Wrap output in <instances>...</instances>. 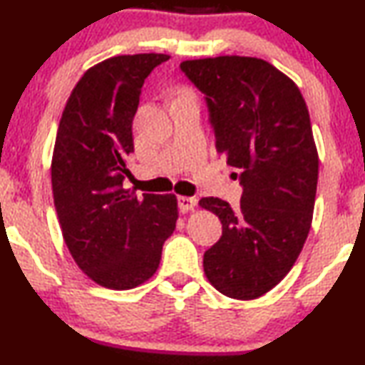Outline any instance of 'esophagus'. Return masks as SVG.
I'll use <instances>...</instances> for the list:
<instances>
[{
  "label": "esophagus",
  "mask_w": 365,
  "mask_h": 365,
  "mask_svg": "<svg viewBox=\"0 0 365 365\" xmlns=\"http://www.w3.org/2000/svg\"><path fill=\"white\" fill-rule=\"evenodd\" d=\"M197 199L196 197H187V196H179L178 197V206L181 211H192L196 207Z\"/></svg>",
  "instance_id": "obj_1"
}]
</instances>
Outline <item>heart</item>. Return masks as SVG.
I'll use <instances>...</instances> for the list:
<instances>
[{
    "instance_id": "1",
    "label": "heart",
    "mask_w": 365,
    "mask_h": 365,
    "mask_svg": "<svg viewBox=\"0 0 365 365\" xmlns=\"http://www.w3.org/2000/svg\"><path fill=\"white\" fill-rule=\"evenodd\" d=\"M182 94H189V93H187V91H184V93H182Z\"/></svg>"
}]
</instances>
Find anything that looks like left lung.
<instances>
[{"label": "left lung", "mask_w": 365, "mask_h": 365, "mask_svg": "<svg viewBox=\"0 0 365 365\" xmlns=\"http://www.w3.org/2000/svg\"><path fill=\"white\" fill-rule=\"evenodd\" d=\"M181 71L204 93L216 149L239 169V209L219 197L222 236L204 252V272L224 296L251 301L276 287L301 254L312 222L319 156L296 83L249 56L189 59Z\"/></svg>", "instance_id": "1"}]
</instances>
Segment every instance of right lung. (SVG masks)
<instances>
[{
	"mask_svg": "<svg viewBox=\"0 0 365 365\" xmlns=\"http://www.w3.org/2000/svg\"><path fill=\"white\" fill-rule=\"evenodd\" d=\"M168 59L124 54L89 68L64 106L54 143L51 184L64 242L89 279L116 291L154 276L176 229L174 194L138 197L123 187L144 79Z\"/></svg>",
	"mask_w": 365,
	"mask_h": 365,
	"instance_id": "add662e5",
	"label": "right lung"
}]
</instances>
